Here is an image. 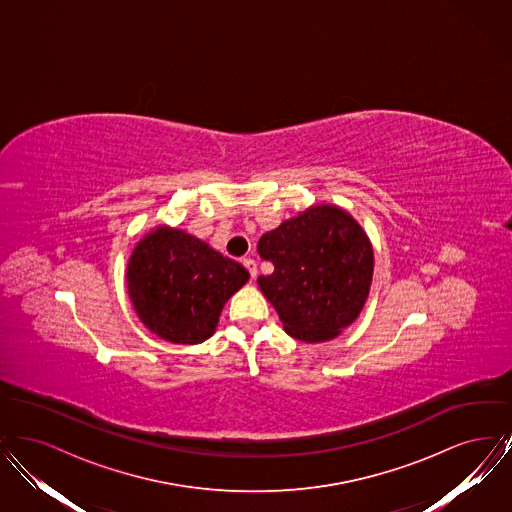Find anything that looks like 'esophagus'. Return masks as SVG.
I'll return each mask as SVG.
<instances>
[{"label": "esophagus", "mask_w": 512, "mask_h": 512, "mask_svg": "<svg viewBox=\"0 0 512 512\" xmlns=\"http://www.w3.org/2000/svg\"><path fill=\"white\" fill-rule=\"evenodd\" d=\"M242 263H244V267L247 268V270H249V274H251V278H253V280H255V276H257V263H255V261H253V259H251V257H245L244 261H242Z\"/></svg>", "instance_id": "esophagus-1"}]
</instances>
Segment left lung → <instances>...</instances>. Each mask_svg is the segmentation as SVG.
<instances>
[{
  "instance_id": "8db88e82",
  "label": "left lung",
  "mask_w": 512,
  "mask_h": 512,
  "mask_svg": "<svg viewBox=\"0 0 512 512\" xmlns=\"http://www.w3.org/2000/svg\"><path fill=\"white\" fill-rule=\"evenodd\" d=\"M274 265L257 284L284 330L305 343L334 340L365 307L374 251L363 226L338 205H311L261 236Z\"/></svg>"
}]
</instances>
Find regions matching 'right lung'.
<instances>
[{
  "instance_id": "add662e5",
  "label": "right lung",
  "mask_w": 512,
  "mask_h": 512,
  "mask_svg": "<svg viewBox=\"0 0 512 512\" xmlns=\"http://www.w3.org/2000/svg\"><path fill=\"white\" fill-rule=\"evenodd\" d=\"M249 280L240 263L192 234L161 224L136 244L126 267L134 311L161 340H209L224 303Z\"/></svg>"
}]
</instances>
